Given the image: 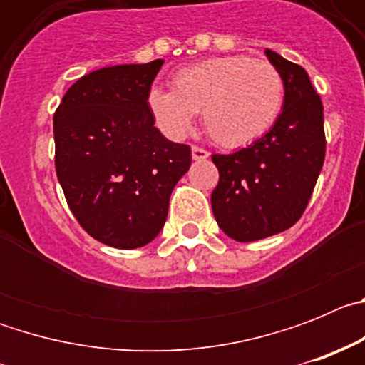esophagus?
Here are the masks:
<instances>
[{"instance_id":"obj_1","label":"esophagus","mask_w":365,"mask_h":365,"mask_svg":"<svg viewBox=\"0 0 365 365\" xmlns=\"http://www.w3.org/2000/svg\"><path fill=\"white\" fill-rule=\"evenodd\" d=\"M192 157L193 160H206L210 157V151L202 150V148L199 146H192Z\"/></svg>"}]
</instances>
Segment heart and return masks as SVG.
I'll return each instance as SVG.
<instances>
[{
    "mask_svg": "<svg viewBox=\"0 0 365 365\" xmlns=\"http://www.w3.org/2000/svg\"><path fill=\"white\" fill-rule=\"evenodd\" d=\"M173 91L153 87L148 108L155 124L168 138L190 133L195 113L215 143L240 148L254 143L272 128L285 96L278 67L267 60L232 54L208 58L180 69Z\"/></svg>",
    "mask_w": 365,
    "mask_h": 365,
    "instance_id": "1",
    "label": "heart"
}]
</instances>
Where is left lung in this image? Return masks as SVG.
<instances>
[{"mask_svg": "<svg viewBox=\"0 0 365 365\" xmlns=\"http://www.w3.org/2000/svg\"><path fill=\"white\" fill-rule=\"evenodd\" d=\"M285 82V98L272 130L248 148L212 155L219 182L212 210L221 230L248 243L291 228L309 205L325 159L324 106L309 74L267 49Z\"/></svg>", "mask_w": 365, "mask_h": 365, "instance_id": "obj_1", "label": "left lung"}]
</instances>
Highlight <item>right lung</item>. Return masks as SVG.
I'll list each match as a JSON object with an SVG mask.
<instances>
[{
	"instance_id": "add662e5",
	"label": "right lung",
	"mask_w": 365,
	"mask_h": 365,
	"mask_svg": "<svg viewBox=\"0 0 365 365\" xmlns=\"http://www.w3.org/2000/svg\"><path fill=\"white\" fill-rule=\"evenodd\" d=\"M164 60L93 71L54 113V164L80 227L115 248L144 247L163 230L170 195L192 151L163 137L148 108Z\"/></svg>"
}]
</instances>
